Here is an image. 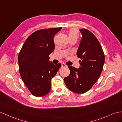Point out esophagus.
<instances>
[{
    "mask_svg": "<svg viewBox=\"0 0 122 122\" xmlns=\"http://www.w3.org/2000/svg\"><path fill=\"white\" fill-rule=\"evenodd\" d=\"M61 66H62V67H65V66H66V65L63 63L61 64Z\"/></svg>",
    "mask_w": 122,
    "mask_h": 122,
    "instance_id": "obj_1",
    "label": "esophagus"
}]
</instances>
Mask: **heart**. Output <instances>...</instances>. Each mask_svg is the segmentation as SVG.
Listing matches in <instances>:
<instances>
[{"label":"heart","instance_id":"obj_1","mask_svg":"<svg viewBox=\"0 0 122 122\" xmlns=\"http://www.w3.org/2000/svg\"><path fill=\"white\" fill-rule=\"evenodd\" d=\"M78 36V32L76 29L71 28L68 31V37H69L70 40L71 39H77Z\"/></svg>","mask_w":122,"mask_h":122}]
</instances>
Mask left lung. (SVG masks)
<instances>
[{
    "instance_id": "obj_1",
    "label": "left lung",
    "mask_w": 122,
    "mask_h": 122,
    "mask_svg": "<svg viewBox=\"0 0 122 122\" xmlns=\"http://www.w3.org/2000/svg\"><path fill=\"white\" fill-rule=\"evenodd\" d=\"M82 34L77 52L80 66L78 69L68 66L69 76L64 80L71 91L82 94L88 91L98 80L102 71L105 55L101 44L96 36L86 29L79 30Z\"/></svg>"
}]
</instances>
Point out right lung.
Wrapping results in <instances>:
<instances>
[{"label": "right lung", "mask_w": 122, "mask_h": 122, "mask_svg": "<svg viewBox=\"0 0 122 122\" xmlns=\"http://www.w3.org/2000/svg\"><path fill=\"white\" fill-rule=\"evenodd\" d=\"M62 27L41 29L32 33L25 42L18 56L22 80L30 93L36 97L50 92L51 80L61 66L50 62L49 55L54 51V38Z\"/></svg>", "instance_id": "1"}]
</instances>
